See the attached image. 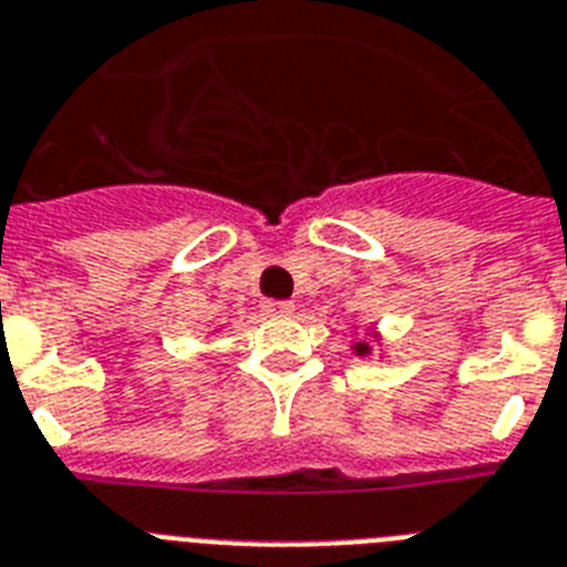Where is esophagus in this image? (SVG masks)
<instances>
[{
  "label": "esophagus",
  "instance_id": "1",
  "mask_svg": "<svg viewBox=\"0 0 567 567\" xmlns=\"http://www.w3.org/2000/svg\"><path fill=\"white\" fill-rule=\"evenodd\" d=\"M265 313L268 317H290L293 313V302H265Z\"/></svg>",
  "mask_w": 567,
  "mask_h": 567
}]
</instances>
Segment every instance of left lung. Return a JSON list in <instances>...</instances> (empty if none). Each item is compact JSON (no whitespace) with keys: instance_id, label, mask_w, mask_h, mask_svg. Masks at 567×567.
I'll return each mask as SVG.
<instances>
[{"instance_id":"left-lung-1","label":"left lung","mask_w":567,"mask_h":567,"mask_svg":"<svg viewBox=\"0 0 567 567\" xmlns=\"http://www.w3.org/2000/svg\"><path fill=\"white\" fill-rule=\"evenodd\" d=\"M373 348H382V333H379L377 328H371V331H368L365 337L357 339V342L351 344V351L357 353L359 359H368V357H371Z\"/></svg>"}]
</instances>
